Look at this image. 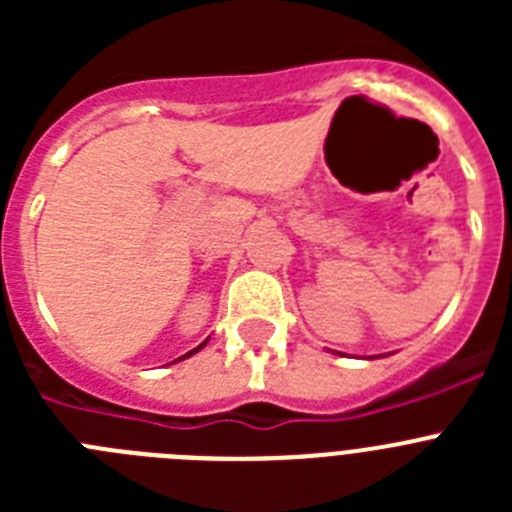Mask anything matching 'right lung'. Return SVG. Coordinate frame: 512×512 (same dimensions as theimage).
<instances>
[{"label": "right lung", "instance_id": "right-lung-1", "mask_svg": "<svg viewBox=\"0 0 512 512\" xmlns=\"http://www.w3.org/2000/svg\"><path fill=\"white\" fill-rule=\"evenodd\" d=\"M205 343H207V341H205ZM205 343H200V346H197V348H194V351H189V354H184V356H182V359H187V356H192V354H197V351H200V348H202V346H205ZM176 361H179V359H176Z\"/></svg>", "mask_w": 512, "mask_h": 512}]
</instances>
